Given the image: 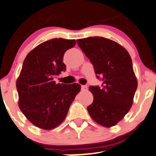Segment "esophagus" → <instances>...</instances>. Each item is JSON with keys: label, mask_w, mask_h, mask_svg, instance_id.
I'll return each instance as SVG.
<instances>
[{"label": "esophagus", "mask_w": 156, "mask_h": 156, "mask_svg": "<svg viewBox=\"0 0 156 156\" xmlns=\"http://www.w3.org/2000/svg\"><path fill=\"white\" fill-rule=\"evenodd\" d=\"M81 89L83 91L87 90V86H86V85H83V86H81Z\"/></svg>", "instance_id": "1"}]
</instances>
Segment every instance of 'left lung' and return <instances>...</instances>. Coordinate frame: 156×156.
<instances>
[{
    "mask_svg": "<svg viewBox=\"0 0 156 156\" xmlns=\"http://www.w3.org/2000/svg\"><path fill=\"white\" fill-rule=\"evenodd\" d=\"M93 65L101 86H90L93 101L87 107L91 118L103 127L116 125L129 112L137 89V80L127 51L103 37L76 40Z\"/></svg>",
    "mask_w": 156,
    "mask_h": 156,
    "instance_id": "8db88e82",
    "label": "left lung"
}]
</instances>
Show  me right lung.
<instances>
[{"instance_id": "right-lung-1", "label": "right lung", "mask_w": 156, "mask_h": 156, "mask_svg": "<svg viewBox=\"0 0 156 156\" xmlns=\"http://www.w3.org/2000/svg\"><path fill=\"white\" fill-rule=\"evenodd\" d=\"M75 44V40H48L35 47L24 60L16 81L19 107L26 118L39 128L51 130L61 124L81 89L78 83L56 84L54 81L66 70L64 53Z\"/></svg>"}]
</instances>
